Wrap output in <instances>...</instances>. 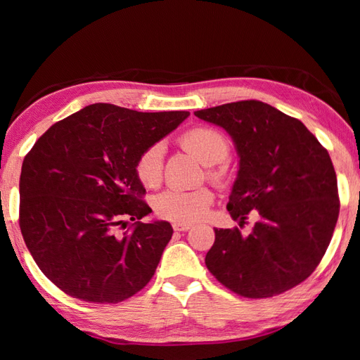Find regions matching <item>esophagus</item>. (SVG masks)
<instances>
[{"label": "esophagus", "instance_id": "obj_1", "mask_svg": "<svg viewBox=\"0 0 360 360\" xmlns=\"http://www.w3.org/2000/svg\"><path fill=\"white\" fill-rule=\"evenodd\" d=\"M173 229L178 232H186L188 229H192V224H182V223H174Z\"/></svg>", "mask_w": 360, "mask_h": 360}]
</instances>
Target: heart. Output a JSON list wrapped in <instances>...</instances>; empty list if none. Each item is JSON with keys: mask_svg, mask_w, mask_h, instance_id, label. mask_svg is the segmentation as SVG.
Returning <instances> with one entry per match:
<instances>
[{"mask_svg": "<svg viewBox=\"0 0 360 360\" xmlns=\"http://www.w3.org/2000/svg\"><path fill=\"white\" fill-rule=\"evenodd\" d=\"M181 143L204 165H217L229 156V142L217 129L196 127L182 134ZM164 148L160 143L145 150L136 162V176L145 187H158L162 179ZM223 170L210 172L215 179L223 178ZM213 204V192L207 187L192 190L168 188L155 198V210L172 223L190 224L202 219Z\"/></svg>", "mask_w": 360, "mask_h": 360, "instance_id": "b5f03b06", "label": "heart"}]
</instances>
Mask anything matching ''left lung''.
Here are the masks:
<instances>
[{
  "mask_svg": "<svg viewBox=\"0 0 360 360\" xmlns=\"http://www.w3.org/2000/svg\"><path fill=\"white\" fill-rule=\"evenodd\" d=\"M224 128L240 158L227 210L249 235L215 229L205 266L249 298L278 295L314 272L339 218L338 178L328 151L300 120L258 101L195 111Z\"/></svg>",
  "mask_w": 360,
  "mask_h": 360,
  "instance_id": "8db88e82",
  "label": "left lung"
}]
</instances>
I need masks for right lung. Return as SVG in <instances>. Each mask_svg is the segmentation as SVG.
<instances>
[{"mask_svg":"<svg viewBox=\"0 0 360 360\" xmlns=\"http://www.w3.org/2000/svg\"><path fill=\"white\" fill-rule=\"evenodd\" d=\"M190 116L94 103L53 124L22 160L20 229L37 266L68 295L119 303L155 275L173 227L151 213L136 162ZM136 220L124 234V218Z\"/></svg>","mask_w":360,"mask_h":360,"instance_id":"1","label":"right lung"}]
</instances>
